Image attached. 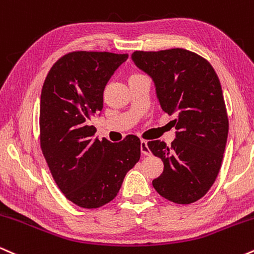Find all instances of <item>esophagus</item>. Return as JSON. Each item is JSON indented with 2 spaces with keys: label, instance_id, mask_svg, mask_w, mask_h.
<instances>
[{
  "label": "esophagus",
  "instance_id": "esophagus-1",
  "mask_svg": "<svg viewBox=\"0 0 254 254\" xmlns=\"http://www.w3.org/2000/svg\"><path fill=\"white\" fill-rule=\"evenodd\" d=\"M141 153L143 154V155H150L151 154L149 147H148L147 144V141H144V139L141 141Z\"/></svg>",
  "mask_w": 254,
  "mask_h": 254
}]
</instances>
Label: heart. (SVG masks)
<instances>
[{"instance_id": "heart-1", "label": "heart", "mask_w": 254, "mask_h": 254, "mask_svg": "<svg viewBox=\"0 0 254 254\" xmlns=\"http://www.w3.org/2000/svg\"><path fill=\"white\" fill-rule=\"evenodd\" d=\"M135 75H139V74H135Z\"/></svg>"}]
</instances>
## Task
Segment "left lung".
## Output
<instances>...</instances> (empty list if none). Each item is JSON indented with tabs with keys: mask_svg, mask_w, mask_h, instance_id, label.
<instances>
[{
	"mask_svg": "<svg viewBox=\"0 0 254 254\" xmlns=\"http://www.w3.org/2000/svg\"><path fill=\"white\" fill-rule=\"evenodd\" d=\"M132 61L155 83L161 109L176 115L177 137L168 147H148L164 162L153 180L160 196L177 204L200 199L216 180L228 137V116L220 80L211 64L185 49L135 51Z\"/></svg>",
	"mask_w": 254,
	"mask_h": 254,
	"instance_id": "1",
	"label": "left lung"
}]
</instances>
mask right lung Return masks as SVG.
<instances>
[{
    "instance_id": "obj_1",
    "label": "right lung",
    "mask_w": 254,
    "mask_h": 254,
    "mask_svg": "<svg viewBox=\"0 0 254 254\" xmlns=\"http://www.w3.org/2000/svg\"><path fill=\"white\" fill-rule=\"evenodd\" d=\"M127 54L74 51L48 72L40 97V148L64 196L95 209L117 196L124 177L138 162L141 141L127 135L118 143L94 138L89 121L101 112L104 89Z\"/></svg>"
}]
</instances>
